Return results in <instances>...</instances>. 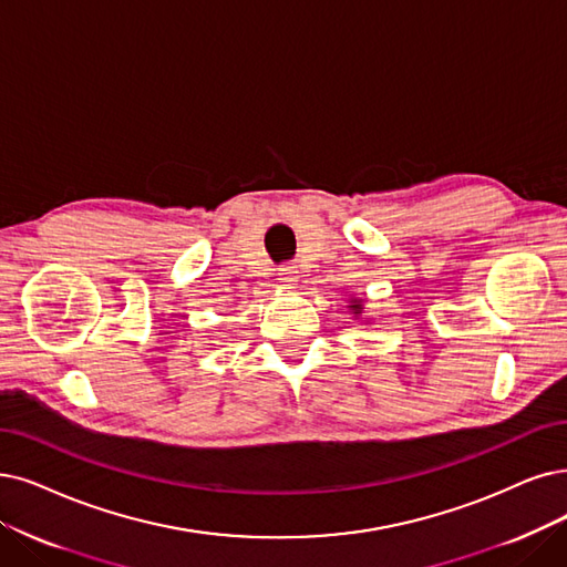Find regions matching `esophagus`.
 Instances as JSON below:
<instances>
[{"label": "esophagus", "instance_id": "esophagus-1", "mask_svg": "<svg viewBox=\"0 0 567 567\" xmlns=\"http://www.w3.org/2000/svg\"><path fill=\"white\" fill-rule=\"evenodd\" d=\"M279 277H281L284 286H292V284L298 281V271H296V267H281L279 269Z\"/></svg>", "mask_w": 567, "mask_h": 567}]
</instances>
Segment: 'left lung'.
Instances as JSON below:
<instances>
[{"label":"left lung","mask_w":567,"mask_h":567,"mask_svg":"<svg viewBox=\"0 0 567 567\" xmlns=\"http://www.w3.org/2000/svg\"><path fill=\"white\" fill-rule=\"evenodd\" d=\"M351 309H353V313H355V316H358V313H360V311H362V302H358V300H355V302H353V305H351Z\"/></svg>","instance_id":"1"}]
</instances>
